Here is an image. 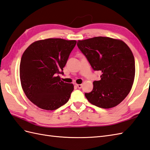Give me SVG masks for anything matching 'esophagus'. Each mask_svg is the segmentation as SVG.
<instances>
[{"label": "esophagus", "mask_w": 150, "mask_h": 150, "mask_svg": "<svg viewBox=\"0 0 150 150\" xmlns=\"http://www.w3.org/2000/svg\"><path fill=\"white\" fill-rule=\"evenodd\" d=\"M76 85L77 86V87L78 88H81L82 87V85L81 84H76Z\"/></svg>", "instance_id": "1"}]
</instances>
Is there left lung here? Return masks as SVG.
<instances>
[{"mask_svg":"<svg viewBox=\"0 0 150 150\" xmlns=\"http://www.w3.org/2000/svg\"><path fill=\"white\" fill-rule=\"evenodd\" d=\"M77 45L94 71L101 72V79L85 96L102 108H110L121 103L134 83L135 66L133 53L120 40L98 36L78 40Z\"/></svg>","mask_w":150,"mask_h":150,"instance_id":"8db88e82","label":"left lung"}]
</instances>
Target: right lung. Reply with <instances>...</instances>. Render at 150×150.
Returning <instances> with one entry per match:
<instances>
[{
	"label": "right lung",
	"instance_id": "1",
	"mask_svg": "<svg viewBox=\"0 0 150 150\" xmlns=\"http://www.w3.org/2000/svg\"><path fill=\"white\" fill-rule=\"evenodd\" d=\"M76 40L48 38L33 42L23 53L20 78L27 98L38 107L54 110L67 103L74 90L59 74L76 44Z\"/></svg>",
	"mask_w": 150,
	"mask_h": 150
}]
</instances>
